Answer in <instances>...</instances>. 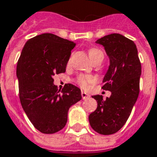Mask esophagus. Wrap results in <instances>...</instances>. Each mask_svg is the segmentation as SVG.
<instances>
[{"label": "esophagus", "instance_id": "obj_1", "mask_svg": "<svg viewBox=\"0 0 157 157\" xmlns=\"http://www.w3.org/2000/svg\"><path fill=\"white\" fill-rule=\"evenodd\" d=\"M82 96L83 99H86V98H88L89 97V95H88L86 92H85V91H82Z\"/></svg>", "mask_w": 157, "mask_h": 157}]
</instances>
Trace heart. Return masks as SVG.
Instances as JSON below:
<instances>
[{
  "label": "heart",
  "instance_id": "b5f03b06",
  "mask_svg": "<svg viewBox=\"0 0 157 157\" xmlns=\"http://www.w3.org/2000/svg\"><path fill=\"white\" fill-rule=\"evenodd\" d=\"M88 53H89V56H90V58L91 60H92L94 57L97 56L103 55L101 51L99 49H97V48H91V49L89 50ZM94 81H95V78H94L93 76H91V75H79L78 77L76 78V82H77L80 86H83V87H86L88 85L90 84V83H92Z\"/></svg>",
  "mask_w": 157,
  "mask_h": 157
}]
</instances>
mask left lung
<instances>
[{
  "label": "left lung",
  "mask_w": 157,
  "mask_h": 157,
  "mask_svg": "<svg viewBox=\"0 0 157 157\" xmlns=\"http://www.w3.org/2000/svg\"><path fill=\"white\" fill-rule=\"evenodd\" d=\"M96 42L104 46L110 60L102 89L110 90L111 95L105 100L100 95L92 96L97 108L89 116V122L99 134L111 135L125 125L136 104L141 66L136 44L122 35H107Z\"/></svg>",
  "instance_id": "obj_1"
}]
</instances>
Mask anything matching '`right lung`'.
<instances>
[{"mask_svg":"<svg viewBox=\"0 0 157 157\" xmlns=\"http://www.w3.org/2000/svg\"><path fill=\"white\" fill-rule=\"evenodd\" d=\"M73 41L51 33L26 41L17 67L21 104L29 120L44 134L66 126L69 108L82 99L81 89L67 84L61 90L53 76L66 71Z\"/></svg>","mask_w":157,"mask_h":157,"instance_id":"add662e5","label":"right lung"}]
</instances>
